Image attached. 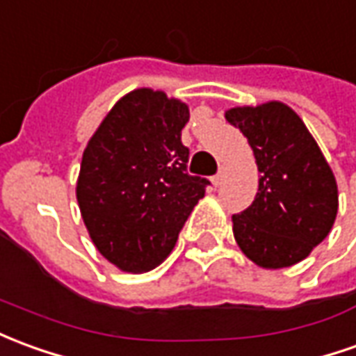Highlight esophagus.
Wrapping results in <instances>:
<instances>
[{"mask_svg": "<svg viewBox=\"0 0 356 356\" xmlns=\"http://www.w3.org/2000/svg\"><path fill=\"white\" fill-rule=\"evenodd\" d=\"M221 181H223V171H220L218 175H213V177H212L213 186H220V185H221Z\"/></svg>", "mask_w": 356, "mask_h": 356, "instance_id": "obj_1", "label": "esophagus"}]
</instances>
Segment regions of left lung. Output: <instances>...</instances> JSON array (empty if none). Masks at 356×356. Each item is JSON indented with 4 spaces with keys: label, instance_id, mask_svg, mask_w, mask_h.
Segmentation results:
<instances>
[{
    "label": "left lung",
    "instance_id": "left-lung-1",
    "mask_svg": "<svg viewBox=\"0 0 356 356\" xmlns=\"http://www.w3.org/2000/svg\"><path fill=\"white\" fill-rule=\"evenodd\" d=\"M225 119L247 136L260 171L254 202L233 216L238 248L266 270L297 264L332 231L339 206L334 171L282 102L231 108Z\"/></svg>",
    "mask_w": 356,
    "mask_h": 356
}]
</instances>
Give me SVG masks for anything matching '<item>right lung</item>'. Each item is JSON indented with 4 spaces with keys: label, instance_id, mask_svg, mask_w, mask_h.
Listing matches in <instances>:
<instances>
[{
    "label": "right lung",
    "instance_id": "1",
    "mask_svg": "<svg viewBox=\"0 0 356 356\" xmlns=\"http://www.w3.org/2000/svg\"><path fill=\"white\" fill-rule=\"evenodd\" d=\"M185 102L136 88L86 144L76 181L84 225L100 254L123 272L160 266L175 247L208 181L186 173Z\"/></svg>",
    "mask_w": 356,
    "mask_h": 356
}]
</instances>
